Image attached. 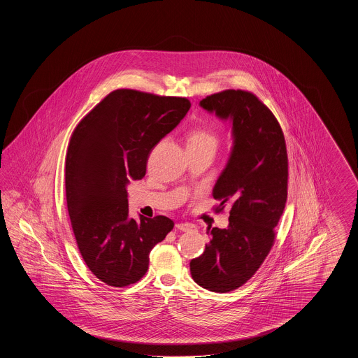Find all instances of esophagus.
I'll return each mask as SVG.
<instances>
[{"instance_id": "1", "label": "esophagus", "mask_w": 358, "mask_h": 358, "mask_svg": "<svg viewBox=\"0 0 358 358\" xmlns=\"http://www.w3.org/2000/svg\"><path fill=\"white\" fill-rule=\"evenodd\" d=\"M176 228L178 231H182V232H190V231H194L196 227L193 224H189V222H180L176 225Z\"/></svg>"}]
</instances>
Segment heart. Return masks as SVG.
Returning <instances> with one entry per match:
<instances>
[{
    "instance_id": "b5f03b06",
    "label": "heart",
    "mask_w": 358,
    "mask_h": 358,
    "mask_svg": "<svg viewBox=\"0 0 358 358\" xmlns=\"http://www.w3.org/2000/svg\"><path fill=\"white\" fill-rule=\"evenodd\" d=\"M220 138L219 134L208 126H203V127H197L194 129L190 136H189V141H187V146H206V148H212L216 150V148L219 146Z\"/></svg>"
}]
</instances>
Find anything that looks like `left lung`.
Wrapping results in <instances>:
<instances>
[{"mask_svg":"<svg viewBox=\"0 0 358 358\" xmlns=\"http://www.w3.org/2000/svg\"><path fill=\"white\" fill-rule=\"evenodd\" d=\"M200 106L232 120L234 148L212 192L220 201L215 210H231L228 228H208L210 241L190 262V273L204 289L229 292L255 275L273 248L287 200V148L271 110L250 91L225 90Z\"/></svg>","mask_w":358,"mask_h":358,"instance_id":"left-lung-1","label":"left lung"}]
</instances>
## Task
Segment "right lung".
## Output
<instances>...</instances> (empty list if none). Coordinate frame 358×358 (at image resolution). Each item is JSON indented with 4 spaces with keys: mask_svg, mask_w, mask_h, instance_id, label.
Masks as SVG:
<instances>
[{
    "mask_svg": "<svg viewBox=\"0 0 358 358\" xmlns=\"http://www.w3.org/2000/svg\"><path fill=\"white\" fill-rule=\"evenodd\" d=\"M187 98L120 88L79 124L66 157V197L80 255L103 283L126 287L149 268V254L174 227L166 216L129 217L126 187L146 174L154 146L187 115Z\"/></svg>",
    "mask_w": 358,
    "mask_h": 358,
    "instance_id": "right-lung-1",
    "label": "right lung"
}]
</instances>
